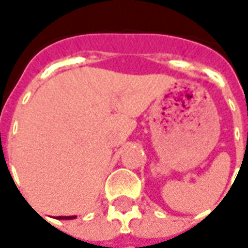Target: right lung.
Returning <instances> with one entry per match:
<instances>
[{"instance_id":"add662e5","label":"right lung","mask_w":248,"mask_h":248,"mask_svg":"<svg viewBox=\"0 0 248 248\" xmlns=\"http://www.w3.org/2000/svg\"><path fill=\"white\" fill-rule=\"evenodd\" d=\"M76 218H77L76 215H70V217H57V219H61V220H66V219L69 220V219H76Z\"/></svg>"}]
</instances>
